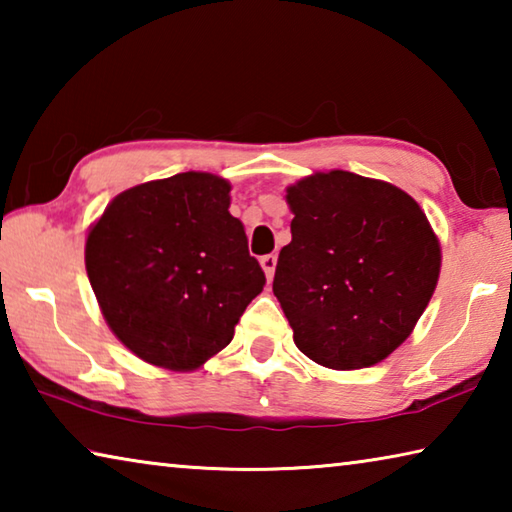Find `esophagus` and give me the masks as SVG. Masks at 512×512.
<instances>
[{"label":"esophagus","mask_w":512,"mask_h":512,"mask_svg":"<svg viewBox=\"0 0 512 512\" xmlns=\"http://www.w3.org/2000/svg\"><path fill=\"white\" fill-rule=\"evenodd\" d=\"M259 264H262V268H264V273H266V277H268V280H271V277H273V273H275V264H277V257H275V255H264L262 259H259Z\"/></svg>","instance_id":"34e87169"}]
</instances>
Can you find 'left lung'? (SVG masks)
Returning a JSON list of instances; mask_svg holds the SVG:
<instances>
[{"label": "left lung", "instance_id": "1", "mask_svg": "<svg viewBox=\"0 0 512 512\" xmlns=\"http://www.w3.org/2000/svg\"><path fill=\"white\" fill-rule=\"evenodd\" d=\"M291 244L273 293L298 350L334 370L368 368L400 348L436 289L440 246L413 198L350 171L287 189Z\"/></svg>", "mask_w": 512, "mask_h": 512}]
</instances>
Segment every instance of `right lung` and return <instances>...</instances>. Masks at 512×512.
<instances>
[{"label":"right lung","instance_id":"add662e5","mask_svg":"<svg viewBox=\"0 0 512 512\" xmlns=\"http://www.w3.org/2000/svg\"><path fill=\"white\" fill-rule=\"evenodd\" d=\"M228 194L212 173H176L126 189L90 230L85 268L103 318L153 366L194 370L214 357L264 289Z\"/></svg>","mask_w":512,"mask_h":512}]
</instances>
